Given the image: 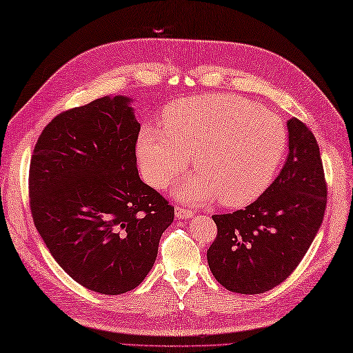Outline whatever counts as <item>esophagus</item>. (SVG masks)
I'll return each instance as SVG.
<instances>
[{
  "instance_id": "obj_1",
  "label": "esophagus",
  "mask_w": 353,
  "mask_h": 353,
  "mask_svg": "<svg viewBox=\"0 0 353 353\" xmlns=\"http://www.w3.org/2000/svg\"><path fill=\"white\" fill-rule=\"evenodd\" d=\"M175 216L178 219H190V217L194 216V212L190 211V210L181 208V206H176V208H175Z\"/></svg>"
}]
</instances>
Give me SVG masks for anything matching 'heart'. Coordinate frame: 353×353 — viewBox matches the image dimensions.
I'll return each mask as SVG.
<instances>
[{
    "label": "heart",
    "mask_w": 353,
    "mask_h": 353,
    "mask_svg": "<svg viewBox=\"0 0 353 353\" xmlns=\"http://www.w3.org/2000/svg\"><path fill=\"white\" fill-rule=\"evenodd\" d=\"M161 128L145 127L136 143L143 178L168 187L190 163L197 169L175 187L178 199L238 208L256 201L276 176L286 151L285 124L238 96L194 97L170 105Z\"/></svg>",
    "instance_id": "heart-1"
}]
</instances>
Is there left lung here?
<instances>
[{"label":"left lung","mask_w":353,"mask_h":353,"mask_svg":"<svg viewBox=\"0 0 353 353\" xmlns=\"http://www.w3.org/2000/svg\"><path fill=\"white\" fill-rule=\"evenodd\" d=\"M289 154L272 184L257 199L212 220L217 238L208 265L223 288L244 295L268 292L285 281L319 230L326 184L319 145L296 118L288 121Z\"/></svg>","instance_id":"left-lung-1"}]
</instances>
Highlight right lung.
I'll return each mask as SVG.
<instances>
[{
    "label": "right lung",
    "instance_id": "1",
    "mask_svg": "<svg viewBox=\"0 0 353 353\" xmlns=\"http://www.w3.org/2000/svg\"><path fill=\"white\" fill-rule=\"evenodd\" d=\"M133 99L106 96L65 110L41 132L30 165L40 236L74 281L103 295L139 286L174 208L136 163Z\"/></svg>",
    "mask_w": 353,
    "mask_h": 353
}]
</instances>
